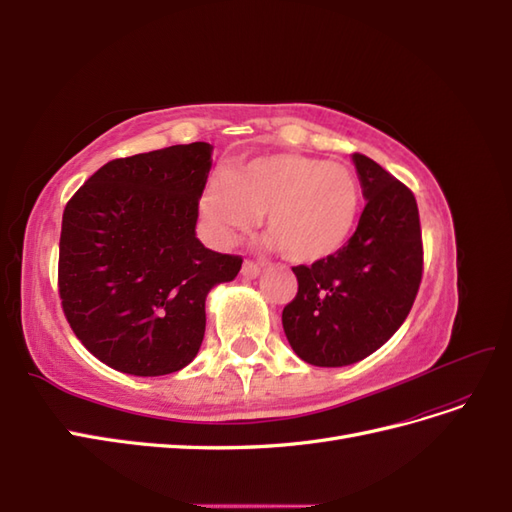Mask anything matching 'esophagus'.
Listing matches in <instances>:
<instances>
[{
    "label": "esophagus",
    "mask_w": 512,
    "mask_h": 512,
    "mask_svg": "<svg viewBox=\"0 0 512 512\" xmlns=\"http://www.w3.org/2000/svg\"><path fill=\"white\" fill-rule=\"evenodd\" d=\"M241 273H243L245 277H250V280H252V277H258V275H260V265H258V262H254V260H245Z\"/></svg>",
    "instance_id": "1"
}]
</instances>
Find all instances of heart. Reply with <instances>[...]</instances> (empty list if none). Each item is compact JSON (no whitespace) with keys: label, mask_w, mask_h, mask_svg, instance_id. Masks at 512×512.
<instances>
[{"label":"heart","mask_w":512,"mask_h":512,"mask_svg":"<svg viewBox=\"0 0 512 512\" xmlns=\"http://www.w3.org/2000/svg\"><path fill=\"white\" fill-rule=\"evenodd\" d=\"M352 170L303 153H271L213 175L200 194L211 235L230 243L265 215L269 243L292 262H318L342 247L359 220Z\"/></svg>","instance_id":"1"}]
</instances>
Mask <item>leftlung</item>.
<instances>
[{"mask_svg": "<svg viewBox=\"0 0 512 512\" xmlns=\"http://www.w3.org/2000/svg\"><path fill=\"white\" fill-rule=\"evenodd\" d=\"M352 160L367 198L359 226L329 258L292 267L299 290L282 312L292 350L316 367L352 365L389 342L423 277L412 190L363 153Z\"/></svg>", "mask_w": 512, "mask_h": 512, "instance_id": "obj_1", "label": "left lung"}]
</instances>
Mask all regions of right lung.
Instances as JSON below:
<instances>
[{
	"label": "right lung",
	"mask_w": 512,
	"mask_h": 512,
	"mask_svg": "<svg viewBox=\"0 0 512 512\" xmlns=\"http://www.w3.org/2000/svg\"><path fill=\"white\" fill-rule=\"evenodd\" d=\"M211 145L117 158L91 175L61 218L57 288L81 344L123 374L166 376L205 337V299L241 256L196 239Z\"/></svg>",
	"instance_id": "1"
}]
</instances>
